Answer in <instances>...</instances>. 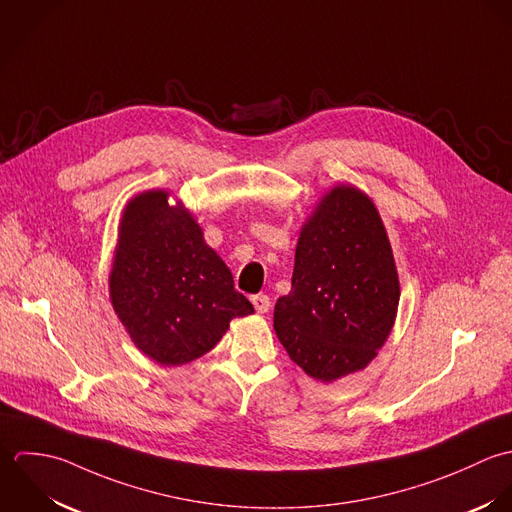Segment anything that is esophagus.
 Masks as SVG:
<instances>
[{
    "mask_svg": "<svg viewBox=\"0 0 512 512\" xmlns=\"http://www.w3.org/2000/svg\"><path fill=\"white\" fill-rule=\"evenodd\" d=\"M251 303H253V307H255V310L257 312H261V314H265L267 310H269V307H271V301H269V297L267 295H253L251 297Z\"/></svg>",
    "mask_w": 512,
    "mask_h": 512,
    "instance_id": "esophagus-1",
    "label": "esophagus"
}]
</instances>
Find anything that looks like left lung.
Returning a JSON list of instances; mask_svg holds the SVG:
<instances>
[{"instance_id": "8db88e82", "label": "left lung", "mask_w": 512, "mask_h": 512, "mask_svg": "<svg viewBox=\"0 0 512 512\" xmlns=\"http://www.w3.org/2000/svg\"><path fill=\"white\" fill-rule=\"evenodd\" d=\"M400 279L380 211L352 184L330 188L301 227L291 293L275 305V332L310 378L364 370L386 344Z\"/></svg>"}]
</instances>
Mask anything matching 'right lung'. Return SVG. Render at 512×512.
Wrapping results in <instances>:
<instances>
[{"label":"right lung","instance_id":"obj_1","mask_svg":"<svg viewBox=\"0 0 512 512\" xmlns=\"http://www.w3.org/2000/svg\"><path fill=\"white\" fill-rule=\"evenodd\" d=\"M108 295L134 346L162 366L204 356L233 318L255 312L192 211L182 200L170 204L168 190L124 205Z\"/></svg>","mask_w":512,"mask_h":512}]
</instances>
